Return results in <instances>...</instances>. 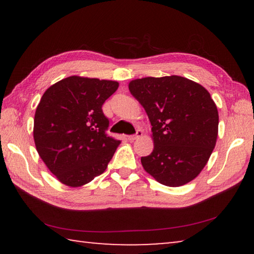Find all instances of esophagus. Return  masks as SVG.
<instances>
[{
  "label": "esophagus",
  "mask_w": 254,
  "mask_h": 254,
  "mask_svg": "<svg viewBox=\"0 0 254 254\" xmlns=\"http://www.w3.org/2000/svg\"><path fill=\"white\" fill-rule=\"evenodd\" d=\"M142 134H143L142 130H136L135 134H132V135H128V136H127V140H130V141H134V140H136V139H137V137L142 136Z\"/></svg>",
  "instance_id": "1"
}]
</instances>
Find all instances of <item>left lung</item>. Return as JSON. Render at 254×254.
<instances>
[{"mask_svg": "<svg viewBox=\"0 0 254 254\" xmlns=\"http://www.w3.org/2000/svg\"><path fill=\"white\" fill-rule=\"evenodd\" d=\"M128 89L148 114L153 151L141 157L144 170L165 186L191 182L216 144L218 112L203 86L182 76L145 77Z\"/></svg>", "mask_w": 254, "mask_h": 254, "instance_id": "left-lung-1", "label": "left lung"}]
</instances>
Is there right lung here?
<instances>
[{
    "label": "right lung",
    "instance_id": "obj_1",
    "mask_svg": "<svg viewBox=\"0 0 254 254\" xmlns=\"http://www.w3.org/2000/svg\"><path fill=\"white\" fill-rule=\"evenodd\" d=\"M118 81L70 76L47 89L34 114L33 139L60 183L80 187L105 171L120 140L106 134L102 106Z\"/></svg>",
    "mask_w": 254,
    "mask_h": 254
}]
</instances>
